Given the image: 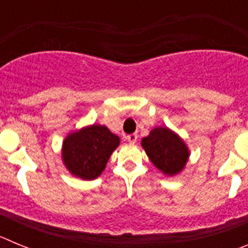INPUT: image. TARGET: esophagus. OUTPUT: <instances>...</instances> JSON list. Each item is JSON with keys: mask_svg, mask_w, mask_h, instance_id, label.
<instances>
[{"mask_svg": "<svg viewBox=\"0 0 248 248\" xmlns=\"http://www.w3.org/2000/svg\"><path fill=\"white\" fill-rule=\"evenodd\" d=\"M125 139L128 140L129 143L134 144L135 141H137V139H138V135L137 134H129V135H126Z\"/></svg>", "mask_w": 248, "mask_h": 248, "instance_id": "esophagus-1", "label": "esophagus"}]
</instances>
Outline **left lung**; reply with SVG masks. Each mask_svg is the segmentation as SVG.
Masks as SVG:
<instances>
[{
    "label": "left lung",
    "instance_id": "8db88e82",
    "mask_svg": "<svg viewBox=\"0 0 248 248\" xmlns=\"http://www.w3.org/2000/svg\"><path fill=\"white\" fill-rule=\"evenodd\" d=\"M141 145L151 163L166 175L180 172L189 159V151L183 140L168 128L153 129Z\"/></svg>",
    "mask_w": 248,
    "mask_h": 248
}]
</instances>
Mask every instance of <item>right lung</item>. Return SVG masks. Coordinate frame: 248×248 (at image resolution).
Masks as SVG:
<instances>
[{"instance_id":"right-lung-1","label":"right lung","mask_w":248,"mask_h":248,"mask_svg":"<svg viewBox=\"0 0 248 248\" xmlns=\"http://www.w3.org/2000/svg\"><path fill=\"white\" fill-rule=\"evenodd\" d=\"M119 138L107 126L92 125L71 134L63 143V160L73 175L84 180L99 176L117 146Z\"/></svg>"}]
</instances>
